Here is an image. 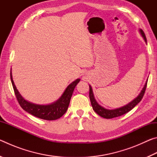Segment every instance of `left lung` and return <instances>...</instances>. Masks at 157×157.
<instances>
[{"instance_id": "left-lung-1", "label": "left lung", "mask_w": 157, "mask_h": 157, "mask_svg": "<svg viewBox=\"0 0 157 157\" xmlns=\"http://www.w3.org/2000/svg\"><path fill=\"white\" fill-rule=\"evenodd\" d=\"M140 33L143 36V39H145V41H147V39H146V36L144 32L143 31V30H140ZM147 82H146L141 92H140V94L139 95V96H138L136 98H135L134 100H132V102H129L128 105L124 106V107L121 108L116 109H113V110L106 109L103 108L102 107H101L100 105H98V102H96V100H95L94 98L91 86H89V98H90V100H91V105L93 107V109H94L95 112H96L98 115L100 116L101 117H102V118H107V119L116 118V117H118L123 115V114L129 112V111H131L132 109L138 104V103H139L140 102V100H142L143 95L145 94L146 87H147Z\"/></svg>"}]
</instances>
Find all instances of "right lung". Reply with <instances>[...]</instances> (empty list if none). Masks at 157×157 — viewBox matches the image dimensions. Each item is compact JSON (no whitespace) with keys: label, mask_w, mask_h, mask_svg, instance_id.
<instances>
[{"label":"right lung","mask_w":157,"mask_h":157,"mask_svg":"<svg viewBox=\"0 0 157 157\" xmlns=\"http://www.w3.org/2000/svg\"><path fill=\"white\" fill-rule=\"evenodd\" d=\"M10 78H11L16 98H17L21 107L33 116L47 121L57 120L66 113V111L68 109L74 89H75L76 85L80 81L79 79H77L75 81L68 85L59 99L53 104L49 105H38L28 102L20 95L18 90L16 88L14 81L12 79V72L10 73Z\"/></svg>","instance_id":"1"}]
</instances>
